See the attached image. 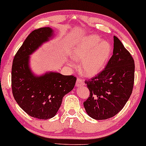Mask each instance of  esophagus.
<instances>
[{
	"label": "esophagus",
	"mask_w": 146,
	"mask_h": 146,
	"mask_svg": "<svg viewBox=\"0 0 146 146\" xmlns=\"http://www.w3.org/2000/svg\"><path fill=\"white\" fill-rule=\"evenodd\" d=\"M85 85V83H84V81H83V79H81V78H77V80H76V86L77 87H81V86H83Z\"/></svg>",
	"instance_id": "34e87169"
}]
</instances>
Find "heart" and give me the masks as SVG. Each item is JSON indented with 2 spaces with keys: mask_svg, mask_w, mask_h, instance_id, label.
I'll return each instance as SVG.
<instances>
[{
  "mask_svg": "<svg viewBox=\"0 0 146 146\" xmlns=\"http://www.w3.org/2000/svg\"><path fill=\"white\" fill-rule=\"evenodd\" d=\"M112 50L108 41L92 34L76 40L71 55L75 60H81L80 69L83 74L92 76L103 70L108 61Z\"/></svg>",
  "mask_w": 146,
  "mask_h": 146,
  "instance_id": "b5f03b06",
  "label": "heart"
}]
</instances>
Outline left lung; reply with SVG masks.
Returning a JSON list of instances; mask_svg holds the SVG:
<instances>
[{
    "label": "left lung",
    "instance_id": "obj_1",
    "mask_svg": "<svg viewBox=\"0 0 146 146\" xmlns=\"http://www.w3.org/2000/svg\"><path fill=\"white\" fill-rule=\"evenodd\" d=\"M135 61L117 37L113 55L106 68L86 83L90 96L83 103L86 112L96 120L115 116L128 101L135 81Z\"/></svg>",
    "mask_w": 146,
    "mask_h": 146
}]
</instances>
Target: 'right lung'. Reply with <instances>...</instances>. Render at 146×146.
<instances>
[{
	"mask_svg": "<svg viewBox=\"0 0 146 146\" xmlns=\"http://www.w3.org/2000/svg\"><path fill=\"white\" fill-rule=\"evenodd\" d=\"M50 27L31 32L16 52L11 68V89L16 103L31 117L48 119L56 114L63 96L72 90L76 78L58 72L35 76L29 66V55L53 35Z\"/></svg>",
	"mask_w": 146,
	"mask_h": 146,
	"instance_id": "right-lung-1",
	"label": "right lung"
}]
</instances>
